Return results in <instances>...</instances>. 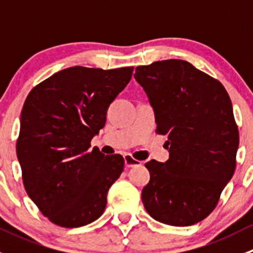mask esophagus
<instances>
[{"label":"esophagus","instance_id":"esophagus-1","mask_svg":"<svg viewBox=\"0 0 253 253\" xmlns=\"http://www.w3.org/2000/svg\"><path fill=\"white\" fill-rule=\"evenodd\" d=\"M124 159H125V167L126 168H133V167H139V165H142V162L136 160L132 155L129 154H125Z\"/></svg>","mask_w":253,"mask_h":253}]
</instances>
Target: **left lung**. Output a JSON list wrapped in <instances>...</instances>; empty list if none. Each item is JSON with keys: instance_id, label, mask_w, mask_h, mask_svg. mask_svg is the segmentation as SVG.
Masks as SVG:
<instances>
[{"instance_id": "1", "label": "left lung", "mask_w": 253, "mask_h": 253, "mask_svg": "<svg viewBox=\"0 0 253 253\" xmlns=\"http://www.w3.org/2000/svg\"><path fill=\"white\" fill-rule=\"evenodd\" d=\"M134 78L169 148L167 162L145 164L150 180L143 205L160 223L193 225L213 211L235 171L239 131L229 94L220 82L182 60L139 66Z\"/></svg>"}]
</instances>
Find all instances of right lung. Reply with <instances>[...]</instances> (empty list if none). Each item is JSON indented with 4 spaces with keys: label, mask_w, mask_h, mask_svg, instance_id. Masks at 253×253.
Wrapping results in <instances>:
<instances>
[{
    "label": "right lung",
    "mask_w": 253,
    "mask_h": 253,
    "mask_svg": "<svg viewBox=\"0 0 253 253\" xmlns=\"http://www.w3.org/2000/svg\"><path fill=\"white\" fill-rule=\"evenodd\" d=\"M133 67L66 68L32 89L20 114L17 157L25 191L50 221L79 228L104 213L124 171L122 155H104L90 141L131 81Z\"/></svg>",
    "instance_id": "add662e5"
}]
</instances>
